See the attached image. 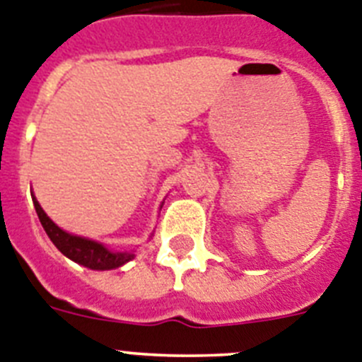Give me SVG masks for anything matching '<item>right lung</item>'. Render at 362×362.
<instances>
[{
    "instance_id": "1",
    "label": "right lung",
    "mask_w": 362,
    "mask_h": 362,
    "mask_svg": "<svg viewBox=\"0 0 362 362\" xmlns=\"http://www.w3.org/2000/svg\"><path fill=\"white\" fill-rule=\"evenodd\" d=\"M32 200H34V207L39 216V221H41L43 229L47 230L48 238H50L52 243L66 258L74 259L79 265H84L93 270L117 269V267L124 265L126 262H129L133 258L132 252H112V250H108L104 245H100V243L93 242V240H86V238L68 234L66 230L59 229L47 216V213L41 209V205H39V202L35 198H32Z\"/></svg>"
}]
</instances>
